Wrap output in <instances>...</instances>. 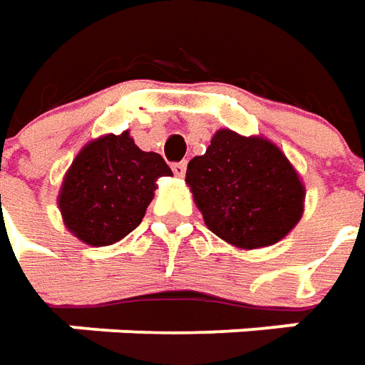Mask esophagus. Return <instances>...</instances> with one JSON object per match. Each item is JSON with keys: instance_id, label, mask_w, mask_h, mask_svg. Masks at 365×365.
I'll return each mask as SVG.
<instances>
[{"instance_id": "esophagus-1", "label": "esophagus", "mask_w": 365, "mask_h": 365, "mask_svg": "<svg viewBox=\"0 0 365 365\" xmlns=\"http://www.w3.org/2000/svg\"><path fill=\"white\" fill-rule=\"evenodd\" d=\"M185 168H187V163H185V161H178V163H173V165H171V170H173V173H175L178 178H183Z\"/></svg>"}]
</instances>
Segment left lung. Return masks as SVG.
<instances>
[{"mask_svg": "<svg viewBox=\"0 0 365 365\" xmlns=\"http://www.w3.org/2000/svg\"><path fill=\"white\" fill-rule=\"evenodd\" d=\"M185 182L207 228L242 250L283 240L303 216L305 185L264 137L216 131L206 153L187 163Z\"/></svg>", "mask_w": 365, "mask_h": 365, "instance_id": "8db88e82", "label": "left lung"}]
</instances>
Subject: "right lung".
I'll list each match as a JSON object with an SVG mask.
<instances>
[{
    "label": "right lung",
    "instance_id": "obj_1",
    "mask_svg": "<svg viewBox=\"0 0 365 365\" xmlns=\"http://www.w3.org/2000/svg\"><path fill=\"white\" fill-rule=\"evenodd\" d=\"M171 175L159 153L141 151L129 131L103 135L74 158L58 194L64 226L88 246H108L133 232Z\"/></svg>",
    "mask_w": 365,
    "mask_h": 365
}]
</instances>
